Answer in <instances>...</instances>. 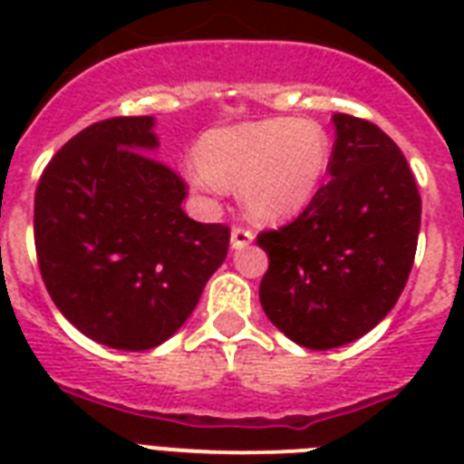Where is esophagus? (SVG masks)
I'll return each mask as SVG.
<instances>
[{
  "label": "esophagus",
  "mask_w": 464,
  "mask_h": 464,
  "mask_svg": "<svg viewBox=\"0 0 464 464\" xmlns=\"http://www.w3.org/2000/svg\"><path fill=\"white\" fill-rule=\"evenodd\" d=\"M255 238V233L250 231V228H246V226H233L231 231V247H236V250H240V247L250 246Z\"/></svg>",
  "instance_id": "obj_1"
}]
</instances>
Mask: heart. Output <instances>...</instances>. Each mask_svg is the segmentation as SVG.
<instances>
[{
	"instance_id": "obj_1",
	"label": "heart",
	"mask_w": 464,
	"mask_h": 464,
	"mask_svg": "<svg viewBox=\"0 0 464 464\" xmlns=\"http://www.w3.org/2000/svg\"><path fill=\"white\" fill-rule=\"evenodd\" d=\"M332 141L313 120L265 118L209 130L185 178L202 195H221L238 182L250 217L284 221L304 211L323 188Z\"/></svg>"
}]
</instances>
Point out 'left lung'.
Instances as JSON below:
<instances>
[{
    "mask_svg": "<svg viewBox=\"0 0 464 464\" xmlns=\"http://www.w3.org/2000/svg\"><path fill=\"white\" fill-rule=\"evenodd\" d=\"M327 185L298 218L262 231L267 317L305 349H334L371 332L410 279L421 197L395 141L368 120L334 112Z\"/></svg>",
    "mask_w": 464,
    "mask_h": 464,
    "instance_id": "left-lung-1",
    "label": "left lung"
}]
</instances>
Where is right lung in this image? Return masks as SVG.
Segmentation results:
<instances>
[{
  "label": "right lung",
  "mask_w": 464,
  "mask_h": 464,
  "mask_svg": "<svg viewBox=\"0 0 464 464\" xmlns=\"http://www.w3.org/2000/svg\"><path fill=\"white\" fill-rule=\"evenodd\" d=\"M154 118L93 122L53 156L33 236L47 294L98 344L144 352L173 337L221 267L231 231L182 211L188 185L154 159Z\"/></svg>",
  "instance_id": "right-lung-1"
}]
</instances>
